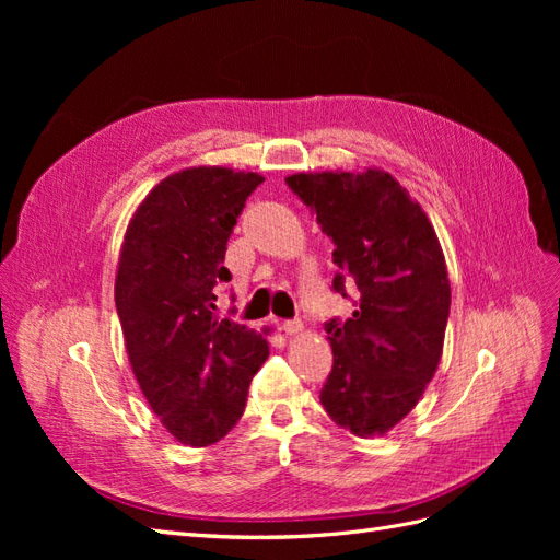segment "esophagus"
<instances>
[{
  "mask_svg": "<svg viewBox=\"0 0 560 560\" xmlns=\"http://www.w3.org/2000/svg\"><path fill=\"white\" fill-rule=\"evenodd\" d=\"M282 329H284V334H299L301 329H303V322L299 319V317H294V319H284L282 322Z\"/></svg>",
  "mask_w": 560,
  "mask_h": 560,
  "instance_id": "obj_1",
  "label": "esophagus"
}]
</instances>
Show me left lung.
I'll return each instance as SVG.
<instances>
[{"instance_id":"8db88e82","label":"left lung","mask_w":560,"mask_h":560,"mask_svg":"<svg viewBox=\"0 0 560 560\" xmlns=\"http://www.w3.org/2000/svg\"><path fill=\"white\" fill-rule=\"evenodd\" d=\"M287 186L317 214L334 249V292L358 287L352 315L325 329L334 364L319 401L358 436L409 413L442 360L451 284L442 245L409 191L383 171L299 173Z\"/></svg>"}]
</instances>
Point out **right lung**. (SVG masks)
<instances>
[{
    "label": "right lung",
    "mask_w": 560,
    "mask_h": 560,
    "mask_svg": "<svg viewBox=\"0 0 560 560\" xmlns=\"http://www.w3.org/2000/svg\"><path fill=\"white\" fill-rule=\"evenodd\" d=\"M264 182L229 167H189L154 186L132 214L114 299L128 360L163 428L210 446L241 420L266 338L217 317L231 280L226 243L247 196Z\"/></svg>",
    "instance_id": "1"
}]
</instances>
